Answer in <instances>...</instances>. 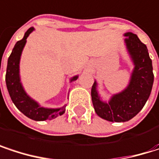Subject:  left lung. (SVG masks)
I'll return each instance as SVG.
<instances>
[{
	"label": "left lung",
	"mask_w": 159,
	"mask_h": 159,
	"mask_svg": "<svg viewBox=\"0 0 159 159\" xmlns=\"http://www.w3.org/2000/svg\"><path fill=\"white\" fill-rule=\"evenodd\" d=\"M124 42L134 68L127 87L114 94L109 102L103 101L98 92V83L92 85L91 97L96 113L109 121L124 122L133 119L143 109L152 90L154 83L152 60L146 46L138 37L127 32Z\"/></svg>",
	"instance_id": "obj_1"
}]
</instances>
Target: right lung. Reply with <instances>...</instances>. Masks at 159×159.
<instances>
[{
  "label": "right lung",
  "mask_w": 159,
  "mask_h": 159,
  "mask_svg": "<svg viewBox=\"0 0 159 159\" xmlns=\"http://www.w3.org/2000/svg\"><path fill=\"white\" fill-rule=\"evenodd\" d=\"M33 31H34V27H30L25 33L24 38L16 42L10 57L8 58L5 81L11 99L16 105V108L29 119L40 121L46 120H52L58 116L62 115L65 112L66 106L64 105L63 107L58 109H48V108L41 107L37 101H35L26 94V92L25 91L22 85L20 79V69H19L20 59H21L22 51L26 43V39ZM77 78L78 75H75L73 78H71L70 82L75 81Z\"/></svg>",
  "instance_id": "right-lung-1"
}]
</instances>
